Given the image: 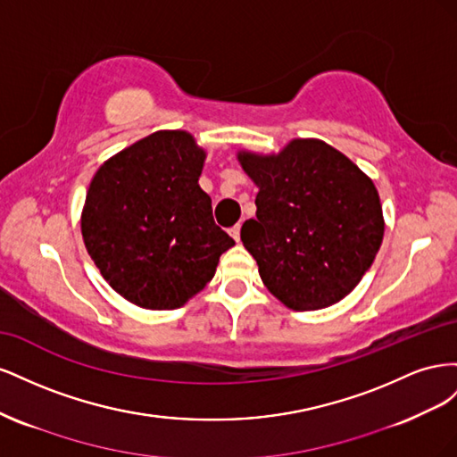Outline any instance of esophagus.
<instances>
[{
	"label": "esophagus",
	"mask_w": 457,
	"mask_h": 457,
	"mask_svg": "<svg viewBox=\"0 0 457 457\" xmlns=\"http://www.w3.org/2000/svg\"><path fill=\"white\" fill-rule=\"evenodd\" d=\"M230 237L234 238V240H237V242H240V225H234L230 230Z\"/></svg>",
	"instance_id": "esophagus-1"
}]
</instances>
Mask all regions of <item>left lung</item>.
<instances>
[{
	"instance_id": "obj_1",
	"label": "left lung",
	"mask_w": 457,
	"mask_h": 457,
	"mask_svg": "<svg viewBox=\"0 0 457 457\" xmlns=\"http://www.w3.org/2000/svg\"><path fill=\"white\" fill-rule=\"evenodd\" d=\"M259 188L257 217L240 230L269 292L292 311L336 305L362 280L383 242L379 192L358 165L320 139L280 152L238 150Z\"/></svg>"
}]
</instances>
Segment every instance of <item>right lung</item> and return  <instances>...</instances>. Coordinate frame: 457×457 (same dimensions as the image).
Here are the masks:
<instances>
[{"label": "right lung", "instance_id": "1", "mask_svg": "<svg viewBox=\"0 0 457 457\" xmlns=\"http://www.w3.org/2000/svg\"><path fill=\"white\" fill-rule=\"evenodd\" d=\"M205 156L192 133L162 129L110 156L91 179L81 210L86 250L137 307H183L234 245L198 185Z\"/></svg>", "mask_w": 457, "mask_h": 457}]
</instances>
